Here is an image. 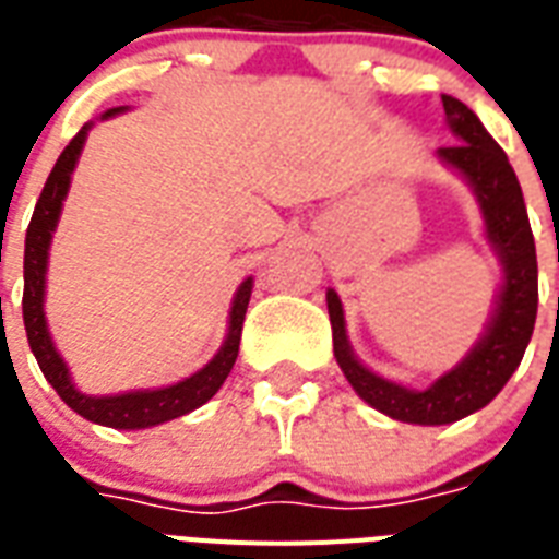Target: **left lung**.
<instances>
[{
  "label": "left lung",
  "instance_id": "obj_1",
  "mask_svg": "<svg viewBox=\"0 0 559 559\" xmlns=\"http://www.w3.org/2000/svg\"><path fill=\"white\" fill-rule=\"evenodd\" d=\"M441 100L447 127L459 142L441 147L438 159L473 188L485 219L487 243L502 263V284L485 333L467 350V357L441 373L432 385L408 389L359 362L350 348L342 298L336 289H328L333 357L342 373L368 406L417 426L455 424L485 408L520 368L537 322V246L531 235L520 179L476 112L452 95H441Z\"/></svg>",
  "mask_w": 559,
  "mask_h": 559
}]
</instances>
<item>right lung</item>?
I'll use <instances>...</instances> for the list:
<instances>
[{
	"label": "right lung",
	"instance_id": "add662e5",
	"mask_svg": "<svg viewBox=\"0 0 559 559\" xmlns=\"http://www.w3.org/2000/svg\"><path fill=\"white\" fill-rule=\"evenodd\" d=\"M127 107H112L104 112V121L118 112H124ZM92 130L90 124L81 127V133L74 135L72 142L66 144V151L60 153V159L55 162V168L48 174L46 188L39 193L37 205H34V217L25 231V289H22V322H25V333H28L31 354L37 357L39 371L46 373V380L51 382V389L63 397V403L81 417L92 420V424L109 426V429H151V426L168 424L174 417H182L193 408H200L202 403H209L219 391V385L226 382L228 371L235 366L237 350H240V331H243V316L249 307V296H252L254 281L243 278V284L237 287L235 298H231V310H228V331L226 340L219 345L214 357L193 371L186 380L174 382V385H162V389H139V391H121V394H86L74 385L72 373L66 359L60 357L51 333H48L46 322V272H48V249H51V237L60 223V211H63V200L72 186V174L81 159L83 144Z\"/></svg>",
	"mask_w": 559,
	"mask_h": 559
}]
</instances>
